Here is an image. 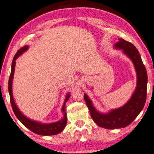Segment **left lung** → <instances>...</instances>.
<instances>
[{
	"label": "left lung",
	"instance_id": "left-lung-1",
	"mask_svg": "<svg viewBox=\"0 0 154 154\" xmlns=\"http://www.w3.org/2000/svg\"><path fill=\"white\" fill-rule=\"evenodd\" d=\"M115 47L122 49L134 65L137 74V84L132 96L124 106L112 109L107 114H103L95 109L88 95L84 94V100L92 119L99 127L109 129L123 128L130 125L142 110L146 100L147 72L139 51L134 45L123 39H119Z\"/></svg>",
	"mask_w": 154,
	"mask_h": 154
}]
</instances>
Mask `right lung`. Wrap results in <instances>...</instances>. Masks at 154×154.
I'll list each match as a JSON object with an SVG mask.
<instances>
[{"label":"right lung","mask_w":154,"mask_h":154,"mask_svg":"<svg viewBox=\"0 0 154 154\" xmlns=\"http://www.w3.org/2000/svg\"><path fill=\"white\" fill-rule=\"evenodd\" d=\"M28 49V47L27 45L25 47L20 48L17 52L15 54V57L13 58V62H12V66H11V75L9 77L8 81V91L10 94V100H11V103L12 108L15 113V116L27 128H28L29 130H31L32 132L37 134L43 135V136H49V135H55L57 134L60 132H61L63 129H64L67 123V117H66V112L65 110V104L69 100L70 95L68 93L66 97L64 104H63L62 107V112H63V117L60 121H58L57 122H54L51 124H42L38 122H35L33 120H31L26 117L25 115H23L20 109L17 108L16 106L15 101H14L13 96V91H12V83H13V75H14V71H15V60L17 59L19 56H20L24 51H25Z\"/></svg>","instance_id":"add662e5"}]
</instances>
